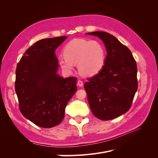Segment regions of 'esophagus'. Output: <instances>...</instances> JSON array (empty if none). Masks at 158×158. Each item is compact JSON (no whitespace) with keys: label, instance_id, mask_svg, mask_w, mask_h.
<instances>
[{"label":"esophagus","instance_id":"esophagus-1","mask_svg":"<svg viewBox=\"0 0 158 158\" xmlns=\"http://www.w3.org/2000/svg\"><path fill=\"white\" fill-rule=\"evenodd\" d=\"M78 85H79V86H80V87H82V85H83V82H82V80H78Z\"/></svg>","mask_w":158,"mask_h":158}]
</instances>
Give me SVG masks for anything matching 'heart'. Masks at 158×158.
<instances>
[{
  "mask_svg": "<svg viewBox=\"0 0 158 158\" xmlns=\"http://www.w3.org/2000/svg\"><path fill=\"white\" fill-rule=\"evenodd\" d=\"M59 64L64 70L71 72L74 64H78L79 73L85 76H93L102 70L106 63V51L98 40L74 39L63 49Z\"/></svg>",
  "mask_w": 158,
  "mask_h": 158,
  "instance_id": "obj_1",
  "label": "heart"
}]
</instances>
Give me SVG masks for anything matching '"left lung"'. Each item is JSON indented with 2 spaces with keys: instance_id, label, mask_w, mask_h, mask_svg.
I'll return each instance as SVG.
<instances>
[{
  "instance_id": "obj_1",
  "label": "left lung",
  "mask_w": 158,
  "mask_h": 158,
  "mask_svg": "<svg viewBox=\"0 0 158 158\" xmlns=\"http://www.w3.org/2000/svg\"><path fill=\"white\" fill-rule=\"evenodd\" d=\"M86 34L101 39L107 53L102 70L84 84L89 106L99 119L111 120L131 107L138 89L136 63L128 47L110 33L94 31Z\"/></svg>"
}]
</instances>
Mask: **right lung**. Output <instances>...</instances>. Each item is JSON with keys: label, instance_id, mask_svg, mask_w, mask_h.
<instances>
[{"label": "right lung", "instance_id": "obj_1", "mask_svg": "<svg viewBox=\"0 0 158 158\" xmlns=\"http://www.w3.org/2000/svg\"><path fill=\"white\" fill-rule=\"evenodd\" d=\"M66 36L47 38L28 48L16 70L15 90L23 116L43 128L58 125L65 108L77 90L76 77L57 74L55 50Z\"/></svg>", "mask_w": 158, "mask_h": 158}]
</instances>
